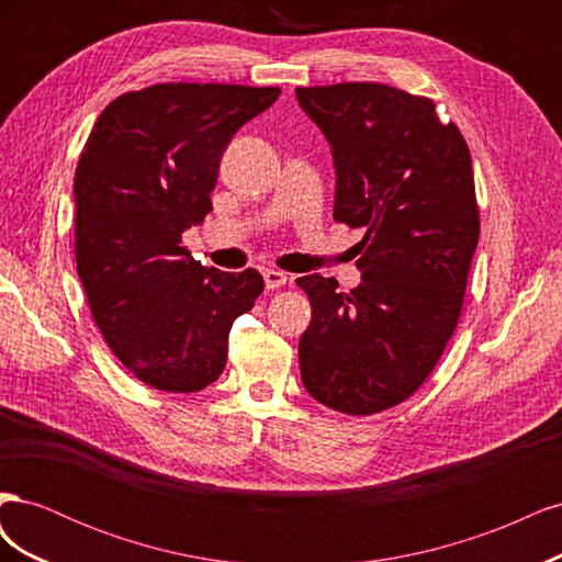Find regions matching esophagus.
Returning a JSON list of instances; mask_svg holds the SVG:
<instances>
[{"mask_svg": "<svg viewBox=\"0 0 562 562\" xmlns=\"http://www.w3.org/2000/svg\"><path fill=\"white\" fill-rule=\"evenodd\" d=\"M262 277H265L267 291H277V288H281V285L288 283V277L283 274V271H277V269H265Z\"/></svg>", "mask_w": 562, "mask_h": 562, "instance_id": "1", "label": "esophagus"}]
</instances>
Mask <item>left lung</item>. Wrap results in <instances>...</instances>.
Here are the masks:
<instances>
[{"instance_id":"8db88e82","label":"left lung","mask_w":562,"mask_h":562,"mask_svg":"<svg viewBox=\"0 0 562 562\" xmlns=\"http://www.w3.org/2000/svg\"><path fill=\"white\" fill-rule=\"evenodd\" d=\"M295 95L333 149V217L366 229L359 288L297 279L312 302L300 375L333 411L375 415L431 375L462 314L481 234L471 155L424 95L375 81L297 87Z\"/></svg>"}]
</instances>
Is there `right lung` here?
Returning a JSON list of instances; mask_svg holds the SVG:
<instances>
[{"label": "right lung", "mask_w": 562, "mask_h": 562, "mask_svg": "<svg viewBox=\"0 0 562 562\" xmlns=\"http://www.w3.org/2000/svg\"><path fill=\"white\" fill-rule=\"evenodd\" d=\"M277 87L155 83L100 112L75 173V258L89 310L128 372L192 394L220 378L232 323L265 281L203 267L182 232L213 211L232 135L279 98Z\"/></svg>", "instance_id": "1"}]
</instances>
